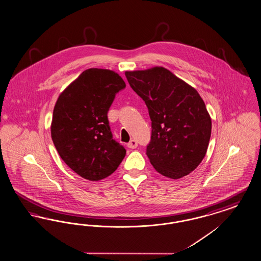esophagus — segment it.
I'll return each mask as SVG.
<instances>
[{
  "instance_id": "1",
  "label": "esophagus",
  "mask_w": 261,
  "mask_h": 261,
  "mask_svg": "<svg viewBox=\"0 0 261 261\" xmlns=\"http://www.w3.org/2000/svg\"><path fill=\"white\" fill-rule=\"evenodd\" d=\"M127 146H128L129 148H136V147L138 146V143H137L136 140H131V141L127 144Z\"/></svg>"
}]
</instances>
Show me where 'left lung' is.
I'll use <instances>...</instances> for the list:
<instances>
[{
	"instance_id": "1",
	"label": "left lung",
	"mask_w": 261,
	"mask_h": 261,
	"mask_svg": "<svg viewBox=\"0 0 261 261\" xmlns=\"http://www.w3.org/2000/svg\"><path fill=\"white\" fill-rule=\"evenodd\" d=\"M131 88L146 103L151 120L146 155L157 172L177 179L206 155L212 120L196 89L163 67L126 72Z\"/></svg>"
}]
</instances>
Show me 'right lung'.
Here are the masks:
<instances>
[{"mask_svg":"<svg viewBox=\"0 0 261 261\" xmlns=\"http://www.w3.org/2000/svg\"><path fill=\"white\" fill-rule=\"evenodd\" d=\"M125 86L114 71L92 68L58 97L50 127L53 144L63 161L84 178L109 177L125 156L124 146L113 139L108 119L115 94Z\"/></svg>","mask_w":261,"mask_h":261,"instance_id":"right-lung-1","label":"right lung"}]
</instances>
